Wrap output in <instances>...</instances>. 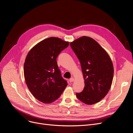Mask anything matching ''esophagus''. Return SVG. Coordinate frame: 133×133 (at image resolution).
Here are the masks:
<instances>
[{
	"mask_svg": "<svg viewBox=\"0 0 133 133\" xmlns=\"http://www.w3.org/2000/svg\"><path fill=\"white\" fill-rule=\"evenodd\" d=\"M74 81V78L73 77L70 78V79H69V81H70V82H73Z\"/></svg>",
	"mask_w": 133,
	"mask_h": 133,
	"instance_id": "1",
	"label": "esophagus"
}]
</instances>
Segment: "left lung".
Returning a JSON list of instances; mask_svg holds the SVG:
<instances>
[{"mask_svg":"<svg viewBox=\"0 0 133 133\" xmlns=\"http://www.w3.org/2000/svg\"><path fill=\"white\" fill-rule=\"evenodd\" d=\"M79 61L85 86L83 91L76 93L83 103L92 105L103 99L111 88L114 77V66L111 58L103 47L88 36L80 37L70 42Z\"/></svg>","mask_w":133,"mask_h":133,"instance_id":"8db88e82","label":"left lung"}]
</instances>
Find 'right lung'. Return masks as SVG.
Wrapping results in <instances>:
<instances>
[{
  "label": "right lung",
  "instance_id": "obj_1",
  "mask_svg": "<svg viewBox=\"0 0 133 133\" xmlns=\"http://www.w3.org/2000/svg\"><path fill=\"white\" fill-rule=\"evenodd\" d=\"M69 45V42L51 37L35 45L25 58L24 76L26 86L33 96L42 103L55 102L67 86L56 59Z\"/></svg>",
  "mask_w": 133,
  "mask_h": 133
}]
</instances>
